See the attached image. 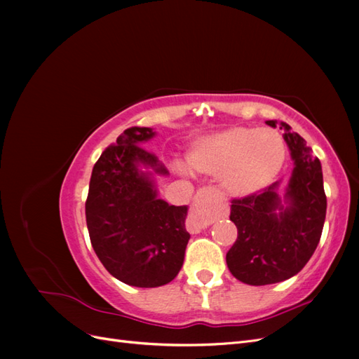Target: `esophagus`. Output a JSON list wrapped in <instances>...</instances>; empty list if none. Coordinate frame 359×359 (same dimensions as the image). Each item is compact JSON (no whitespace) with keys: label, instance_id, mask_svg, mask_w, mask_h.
<instances>
[{"label":"esophagus","instance_id":"1","mask_svg":"<svg viewBox=\"0 0 359 359\" xmlns=\"http://www.w3.org/2000/svg\"><path fill=\"white\" fill-rule=\"evenodd\" d=\"M187 222H189V226L191 227L193 232H201V229L205 226V220H203V214L199 210V206H194V208L190 211Z\"/></svg>","mask_w":359,"mask_h":359}]
</instances>
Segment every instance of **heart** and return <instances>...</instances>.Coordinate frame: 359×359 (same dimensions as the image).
<instances>
[{"mask_svg":"<svg viewBox=\"0 0 359 359\" xmlns=\"http://www.w3.org/2000/svg\"><path fill=\"white\" fill-rule=\"evenodd\" d=\"M285 156L283 139L274 130L233 127L194 142L187 163L194 170L219 175L232 196H248L274 181Z\"/></svg>","mask_w":359,"mask_h":359,"instance_id":"b5f03b06","label":"heart"}]
</instances>
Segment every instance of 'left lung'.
Segmentation results:
<instances>
[{
  "mask_svg": "<svg viewBox=\"0 0 359 359\" xmlns=\"http://www.w3.org/2000/svg\"><path fill=\"white\" fill-rule=\"evenodd\" d=\"M266 124L276 127L277 121ZM280 128L285 130L295 165L283 201L276 181L231 205L238 238L226 255V264L235 278L252 286L278 283L298 274L320 241L327 215L319 158L289 124L280 123Z\"/></svg>",
  "mask_w": 359,
  "mask_h": 359,
  "instance_id": "obj_1",
  "label": "left lung"
}]
</instances>
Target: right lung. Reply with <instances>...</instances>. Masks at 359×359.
Here are the masks:
<instances>
[{"label":"right lung","instance_id":"1","mask_svg":"<svg viewBox=\"0 0 359 359\" xmlns=\"http://www.w3.org/2000/svg\"><path fill=\"white\" fill-rule=\"evenodd\" d=\"M154 135L148 127L124 130L94 165L85 202L97 257L109 274L136 287H158L175 278L190 240L187 205L157 198L154 173L169 172L140 147Z\"/></svg>","mask_w":359,"mask_h":359}]
</instances>
